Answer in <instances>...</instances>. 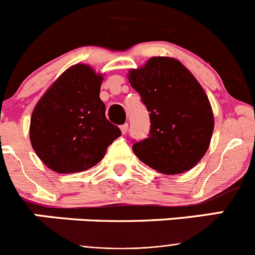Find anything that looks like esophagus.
I'll return each instance as SVG.
<instances>
[{
	"label": "esophagus",
	"instance_id": "1",
	"mask_svg": "<svg viewBox=\"0 0 255 255\" xmlns=\"http://www.w3.org/2000/svg\"><path fill=\"white\" fill-rule=\"evenodd\" d=\"M120 129L123 134H126V132H128V129H129V125H128V124H124V125L120 126Z\"/></svg>",
	"mask_w": 255,
	"mask_h": 255
}]
</instances>
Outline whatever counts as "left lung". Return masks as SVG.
Masks as SVG:
<instances>
[{
  "instance_id": "1",
  "label": "left lung",
  "mask_w": 255,
  "mask_h": 255,
  "mask_svg": "<svg viewBox=\"0 0 255 255\" xmlns=\"http://www.w3.org/2000/svg\"><path fill=\"white\" fill-rule=\"evenodd\" d=\"M149 112V136L132 144L143 163L166 175L193 168L206 154L215 119L206 92L172 57H152L128 74Z\"/></svg>"
}]
</instances>
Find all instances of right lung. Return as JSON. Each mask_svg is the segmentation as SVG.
<instances>
[{
  "mask_svg": "<svg viewBox=\"0 0 255 255\" xmlns=\"http://www.w3.org/2000/svg\"><path fill=\"white\" fill-rule=\"evenodd\" d=\"M102 80L89 65H74L35 105L30 143L52 171L74 173L92 168L121 135L120 129L106 119V106L100 98Z\"/></svg>",
  "mask_w": 255,
  "mask_h": 255,
  "instance_id": "obj_1",
  "label": "right lung"
}]
</instances>
